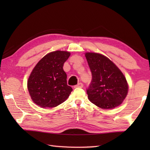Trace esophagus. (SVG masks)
Returning <instances> with one entry per match:
<instances>
[{"label":"esophagus","mask_w":150,"mask_h":150,"mask_svg":"<svg viewBox=\"0 0 150 150\" xmlns=\"http://www.w3.org/2000/svg\"><path fill=\"white\" fill-rule=\"evenodd\" d=\"M83 84L82 83H79L77 85L75 86V88H83Z\"/></svg>","instance_id":"34e87169"}]
</instances>
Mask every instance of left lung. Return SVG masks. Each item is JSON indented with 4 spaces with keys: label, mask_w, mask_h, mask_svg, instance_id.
<instances>
[{
    "label": "left lung",
    "mask_w": 150,
    "mask_h": 150,
    "mask_svg": "<svg viewBox=\"0 0 150 150\" xmlns=\"http://www.w3.org/2000/svg\"><path fill=\"white\" fill-rule=\"evenodd\" d=\"M92 80L87 88L91 103L103 109L117 107L126 98L128 86L120 70L105 55L86 53Z\"/></svg>",
    "instance_id": "left-lung-1"
}]
</instances>
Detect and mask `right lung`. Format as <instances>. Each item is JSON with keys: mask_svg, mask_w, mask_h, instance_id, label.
Returning <instances> with one entry per match:
<instances>
[{"mask_svg": "<svg viewBox=\"0 0 150 150\" xmlns=\"http://www.w3.org/2000/svg\"><path fill=\"white\" fill-rule=\"evenodd\" d=\"M69 56V52L63 51L49 53L33 69L28 89L32 100L40 107H55L69 97L73 89L67 84L63 66Z\"/></svg>", "mask_w": 150, "mask_h": 150, "instance_id": "obj_1", "label": "right lung"}]
</instances>
